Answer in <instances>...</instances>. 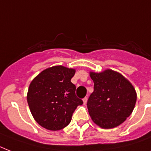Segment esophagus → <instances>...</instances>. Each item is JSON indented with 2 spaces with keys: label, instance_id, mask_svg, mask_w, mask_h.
<instances>
[{
  "label": "esophagus",
  "instance_id": "esophagus-1",
  "mask_svg": "<svg viewBox=\"0 0 151 151\" xmlns=\"http://www.w3.org/2000/svg\"><path fill=\"white\" fill-rule=\"evenodd\" d=\"M87 101H88V98L87 97H85V98L83 99V103H84V104H86Z\"/></svg>",
  "mask_w": 151,
  "mask_h": 151
}]
</instances>
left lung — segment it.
<instances>
[{
    "mask_svg": "<svg viewBox=\"0 0 151 151\" xmlns=\"http://www.w3.org/2000/svg\"><path fill=\"white\" fill-rule=\"evenodd\" d=\"M89 73L94 91L87 106L92 122L102 129L118 126L133 111L137 99L136 89L122 73L110 69Z\"/></svg>",
    "mask_w": 151,
    "mask_h": 151,
    "instance_id": "obj_1",
    "label": "left lung"
}]
</instances>
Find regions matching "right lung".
<instances>
[{
	"label": "right lung",
	"mask_w": 151,
	"mask_h": 151,
	"mask_svg": "<svg viewBox=\"0 0 151 151\" xmlns=\"http://www.w3.org/2000/svg\"><path fill=\"white\" fill-rule=\"evenodd\" d=\"M75 69L54 66L41 71L29 84L27 103L34 120L41 127L58 131L70 124L73 111L83 101L71 82Z\"/></svg>",
	"instance_id": "1"
}]
</instances>
